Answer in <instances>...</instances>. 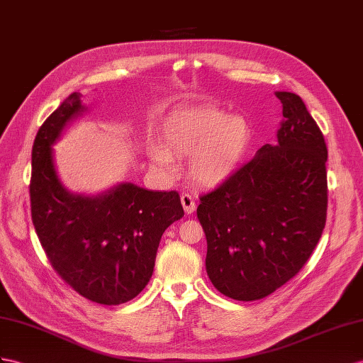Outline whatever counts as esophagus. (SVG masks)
<instances>
[{
	"instance_id": "esophagus-1",
	"label": "esophagus",
	"mask_w": 363,
	"mask_h": 363,
	"mask_svg": "<svg viewBox=\"0 0 363 363\" xmlns=\"http://www.w3.org/2000/svg\"><path fill=\"white\" fill-rule=\"evenodd\" d=\"M181 202H182V207H184V210H185V213H187V215H191V213L196 210V202H194L191 194L184 193L181 196Z\"/></svg>"
}]
</instances>
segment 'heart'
Here are the masks:
<instances>
[{"label": "heart", "mask_w": 363, "mask_h": 363, "mask_svg": "<svg viewBox=\"0 0 363 363\" xmlns=\"http://www.w3.org/2000/svg\"><path fill=\"white\" fill-rule=\"evenodd\" d=\"M164 147H148L153 169L173 178L178 173L174 156L190 157L191 178L206 187L227 181L242 164L252 144V128L242 116L216 108H178L161 125Z\"/></svg>", "instance_id": "b5f03b06"}]
</instances>
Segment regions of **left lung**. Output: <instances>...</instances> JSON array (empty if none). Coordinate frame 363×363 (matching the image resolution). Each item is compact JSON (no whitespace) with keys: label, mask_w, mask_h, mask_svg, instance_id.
Returning <instances> with one entry per match:
<instances>
[{"label":"left lung","mask_w":363,"mask_h":363,"mask_svg":"<svg viewBox=\"0 0 363 363\" xmlns=\"http://www.w3.org/2000/svg\"><path fill=\"white\" fill-rule=\"evenodd\" d=\"M284 123L277 144L199 196L206 267L218 291L257 301L301 272L327 220V144L296 93L277 91Z\"/></svg>","instance_id":"obj_1"}]
</instances>
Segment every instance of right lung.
<instances>
[{
  "label": "right lung",
  "instance_id": "add662e5",
  "mask_svg": "<svg viewBox=\"0 0 363 363\" xmlns=\"http://www.w3.org/2000/svg\"><path fill=\"white\" fill-rule=\"evenodd\" d=\"M72 93L44 121L32 148V222L53 270L86 299L119 305L153 274L165 228L184 216L178 191L121 184L96 198L72 194L55 170L52 144L84 110Z\"/></svg>",
  "mask_w": 363,
  "mask_h": 363
}]
</instances>
